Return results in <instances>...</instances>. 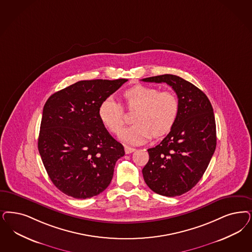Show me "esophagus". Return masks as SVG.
I'll return each instance as SVG.
<instances>
[{
	"instance_id": "1",
	"label": "esophagus",
	"mask_w": 252,
	"mask_h": 252,
	"mask_svg": "<svg viewBox=\"0 0 252 252\" xmlns=\"http://www.w3.org/2000/svg\"><path fill=\"white\" fill-rule=\"evenodd\" d=\"M136 151V149L135 148H131L129 146H125V152H126V154H131V153H133V152H135Z\"/></svg>"
}]
</instances>
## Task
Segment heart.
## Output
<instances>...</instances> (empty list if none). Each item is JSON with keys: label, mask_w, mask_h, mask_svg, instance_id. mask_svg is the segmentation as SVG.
<instances>
[{"label": "heart", "mask_w": 252, "mask_h": 252, "mask_svg": "<svg viewBox=\"0 0 252 252\" xmlns=\"http://www.w3.org/2000/svg\"><path fill=\"white\" fill-rule=\"evenodd\" d=\"M128 111L137 112L130 127L120 134V139L132 145H139L153 137H162L172 129L177 121L180 101L172 91H161L156 87L135 86L124 92ZM98 116L105 127L119 134L125 126V111L121 103L108 97L98 108Z\"/></svg>", "instance_id": "b5f03b06"}]
</instances>
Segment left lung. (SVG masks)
I'll return each mask as SVG.
<instances>
[{"label": "left lung", "mask_w": 252, "mask_h": 252, "mask_svg": "<svg viewBox=\"0 0 252 252\" xmlns=\"http://www.w3.org/2000/svg\"><path fill=\"white\" fill-rule=\"evenodd\" d=\"M165 83L180 101L172 129L160 144L148 149L149 161L142 169L145 183L158 194L174 197L190 191L205 173L216 149V123L206 94L177 75L142 79Z\"/></svg>", "instance_id": "1"}]
</instances>
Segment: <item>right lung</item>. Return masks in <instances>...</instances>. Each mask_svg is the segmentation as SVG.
I'll return each mask as SVG.
<instances>
[{
    "mask_svg": "<svg viewBox=\"0 0 252 252\" xmlns=\"http://www.w3.org/2000/svg\"><path fill=\"white\" fill-rule=\"evenodd\" d=\"M126 81H79L45 102L38 150L50 180L65 194L90 198L112 182L125 150L105 128L98 108Z\"/></svg>",
    "mask_w": 252,
    "mask_h": 252,
    "instance_id": "right-lung-1",
    "label": "right lung"
}]
</instances>
